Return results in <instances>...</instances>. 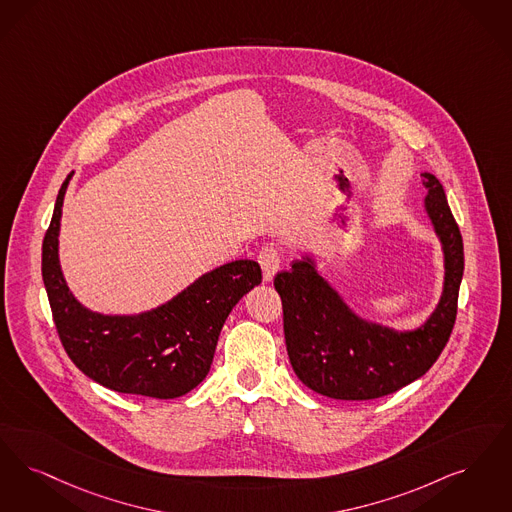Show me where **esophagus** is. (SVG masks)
<instances>
[{
    "instance_id": "esophagus-1",
    "label": "esophagus",
    "mask_w": 512,
    "mask_h": 512,
    "mask_svg": "<svg viewBox=\"0 0 512 512\" xmlns=\"http://www.w3.org/2000/svg\"><path fill=\"white\" fill-rule=\"evenodd\" d=\"M259 263L263 268V280L265 282H272L274 276L280 270V253L274 246H265L259 253Z\"/></svg>"
}]
</instances>
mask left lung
<instances>
[{"label": "left lung", "instance_id": "left-lung-1", "mask_svg": "<svg viewBox=\"0 0 512 512\" xmlns=\"http://www.w3.org/2000/svg\"><path fill=\"white\" fill-rule=\"evenodd\" d=\"M421 183L427 188L423 211L442 249L444 280L436 307L417 328L394 329L360 316L310 253L278 272L274 287L284 305L289 362L308 389L335 400L381 398L423 377L446 347L465 268L463 238L440 181L421 173Z\"/></svg>", "mask_w": 512, "mask_h": 512}]
</instances>
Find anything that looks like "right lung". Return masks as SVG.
<instances>
[{"label":"right lung","mask_w":512,"mask_h":512,"mask_svg":"<svg viewBox=\"0 0 512 512\" xmlns=\"http://www.w3.org/2000/svg\"><path fill=\"white\" fill-rule=\"evenodd\" d=\"M62 183L41 249V276L62 347L76 368L106 389L160 400L196 389L209 373L230 310L261 284L257 261L238 259L196 278L175 297L137 314H104L76 299L59 259Z\"/></svg>","instance_id":"obj_1"}]
</instances>
